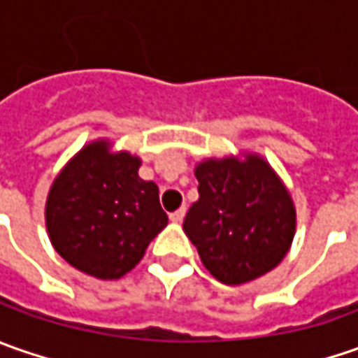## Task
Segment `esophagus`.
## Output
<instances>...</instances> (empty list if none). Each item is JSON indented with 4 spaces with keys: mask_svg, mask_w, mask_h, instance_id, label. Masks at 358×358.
<instances>
[{
    "mask_svg": "<svg viewBox=\"0 0 358 358\" xmlns=\"http://www.w3.org/2000/svg\"><path fill=\"white\" fill-rule=\"evenodd\" d=\"M187 209L185 207H181V209H177V211H173L171 215H169V219H171L173 223H181L183 221V217H185Z\"/></svg>",
    "mask_w": 358,
    "mask_h": 358,
    "instance_id": "34e87169",
    "label": "esophagus"
}]
</instances>
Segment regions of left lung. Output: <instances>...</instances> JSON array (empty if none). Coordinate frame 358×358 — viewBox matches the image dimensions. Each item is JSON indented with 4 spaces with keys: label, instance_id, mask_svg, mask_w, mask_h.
I'll return each mask as SVG.
<instances>
[{
    "label": "left lung",
    "instance_id": "left-lung-1",
    "mask_svg": "<svg viewBox=\"0 0 358 358\" xmlns=\"http://www.w3.org/2000/svg\"><path fill=\"white\" fill-rule=\"evenodd\" d=\"M199 199L183 231L217 281L243 285L275 268L295 237V207L277 173L259 155L197 165Z\"/></svg>",
    "mask_w": 358,
    "mask_h": 358
}]
</instances>
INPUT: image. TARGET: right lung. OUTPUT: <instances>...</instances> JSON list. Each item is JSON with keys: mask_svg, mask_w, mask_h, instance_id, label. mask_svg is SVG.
<instances>
[{"mask_svg": "<svg viewBox=\"0 0 358 358\" xmlns=\"http://www.w3.org/2000/svg\"><path fill=\"white\" fill-rule=\"evenodd\" d=\"M85 145L55 177L45 203L49 239L63 259L97 279H119L167 225L159 187L139 177L141 159Z\"/></svg>", "mask_w": 358, "mask_h": 358, "instance_id": "obj_1", "label": "right lung"}]
</instances>
